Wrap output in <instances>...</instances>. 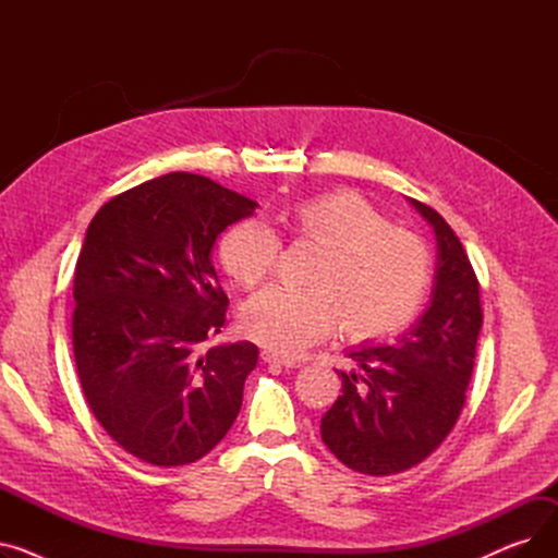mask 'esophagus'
<instances>
[{
  "instance_id": "esophagus-1",
  "label": "esophagus",
  "mask_w": 558,
  "mask_h": 558,
  "mask_svg": "<svg viewBox=\"0 0 558 558\" xmlns=\"http://www.w3.org/2000/svg\"><path fill=\"white\" fill-rule=\"evenodd\" d=\"M262 360L267 362V364L282 366V368H299V366H301L296 360H287V357H282V355L271 353V350H262Z\"/></svg>"
}]
</instances>
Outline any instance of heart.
I'll use <instances>...</instances> for the list:
<instances>
[{
    "instance_id": "heart-1",
    "label": "heart",
    "mask_w": 558,
    "mask_h": 558,
    "mask_svg": "<svg viewBox=\"0 0 558 558\" xmlns=\"http://www.w3.org/2000/svg\"><path fill=\"white\" fill-rule=\"evenodd\" d=\"M284 221L296 240L320 248L307 276L312 289L269 287L242 310V330L280 355H299L339 324L350 341L383 339L414 318L427 284L429 253L416 234L389 226L353 192L294 205ZM280 253L278 234L262 221L232 226L219 244L223 269L242 287L267 278Z\"/></svg>"
}]
</instances>
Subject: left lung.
Returning a JSON list of instances; mask_svg holds the SVG:
<instances>
[{
  "mask_svg": "<svg viewBox=\"0 0 558 558\" xmlns=\"http://www.w3.org/2000/svg\"><path fill=\"white\" fill-rule=\"evenodd\" d=\"M409 205L432 226L434 284L425 312L396 343L348 350L341 396L320 418V438L350 471L385 477L427 459L454 427L475 366L480 282L454 230L429 205Z\"/></svg>",
  "mask_w": 558,
  "mask_h": 558,
  "instance_id": "obj_1",
  "label": "left lung"
}]
</instances>
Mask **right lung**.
<instances>
[{"label": "right lung", "mask_w": 558, "mask_h": 558, "mask_svg": "<svg viewBox=\"0 0 558 558\" xmlns=\"http://www.w3.org/2000/svg\"><path fill=\"white\" fill-rule=\"evenodd\" d=\"M255 208L173 171L110 198L87 226L74 274L76 371L95 418L140 461L194 463L240 414L257 345H201L228 305L215 242Z\"/></svg>", "instance_id": "obj_1"}]
</instances>
